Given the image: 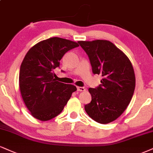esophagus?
Instances as JSON below:
<instances>
[{
	"label": "esophagus",
	"mask_w": 153,
	"mask_h": 153,
	"mask_svg": "<svg viewBox=\"0 0 153 153\" xmlns=\"http://www.w3.org/2000/svg\"><path fill=\"white\" fill-rule=\"evenodd\" d=\"M77 90H78V91H85L86 88L85 87H77Z\"/></svg>",
	"instance_id": "34e87169"
}]
</instances>
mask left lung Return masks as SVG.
I'll use <instances>...</instances> for the list:
<instances>
[{
    "mask_svg": "<svg viewBox=\"0 0 153 153\" xmlns=\"http://www.w3.org/2000/svg\"><path fill=\"white\" fill-rule=\"evenodd\" d=\"M78 43L89 58L93 74L102 77L100 85L88 89L92 100L85 105V110L97 123L113 122L126 110L135 91V76L131 62L108 40Z\"/></svg>",
    "mask_w": 153,
    "mask_h": 153,
    "instance_id": "1",
    "label": "left lung"
}]
</instances>
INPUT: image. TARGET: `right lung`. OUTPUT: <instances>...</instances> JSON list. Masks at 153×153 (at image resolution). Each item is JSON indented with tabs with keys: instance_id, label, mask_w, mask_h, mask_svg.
Masks as SVG:
<instances>
[{
	"instance_id": "1",
	"label": "right lung",
	"mask_w": 153,
	"mask_h": 153,
	"mask_svg": "<svg viewBox=\"0 0 153 153\" xmlns=\"http://www.w3.org/2000/svg\"><path fill=\"white\" fill-rule=\"evenodd\" d=\"M78 43L64 38L43 40L29 50L22 62L19 87L23 100L31 115L42 121L58 115L77 91L73 85L56 81L53 70L60 67V60Z\"/></svg>"
}]
</instances>
